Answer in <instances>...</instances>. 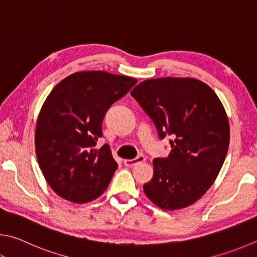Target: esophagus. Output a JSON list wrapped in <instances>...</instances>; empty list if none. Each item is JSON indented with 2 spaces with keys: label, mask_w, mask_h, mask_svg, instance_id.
<instances>
[{
  "label": "esophagus",
  "mask_w": 257,
  "mask_h": 257,
  "mask_svg": "<svg viewBox=\"0 0 257 257\" xmlns=\"http://www.w3.org/2000/svg\"><path fill=\"white\" fill-rule=\"evenodd\" d=\"M145 161H146L145 156L139 155L136 158H134V160H124L123 163H124L125 166H134V165H137V164H139V163H143Z\"/></svg>",
  "instance_id": "esophagus-1"
}]
</instances>
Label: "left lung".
<instances>
[{"label":"left lung","instance_id":"8db88e82","mask_svg":"<svg viewBox=\"0 0 257 257\" xmlns=\"http://www.w3.org/2000/svg\"><path fill=\"white\" fill-rule=\"evenodd\" d=\"M172 151L153 161L154 175L144 184L151 201L164 210L189 207L216 181L229 146V122L216 93L190 77L147 80L132 91Z\"/></svg>","mask_w":257,"mask_h":257}]
</instances>
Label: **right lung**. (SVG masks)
Wrapping results in <instances>:
<instances>
[{
    "mask_svg": "<svg viewBox=\"0 0 257 257\" xmlns=\"http://www.w3.org/2000/svg\"><path fill=\"white\" fill-rule=\"evenodd\" d=\"M136 78L103 71L77 72L49 93L37 120L36 155L46 181L68 201H92L108 188L118 167L109 145L95 148L102 121Z\"/></svg>",
    "mask_w": 257,
    "mask_h": 257,
    "instance_id": "obj_1",
    "label": "right lung"
}]
</instances>
